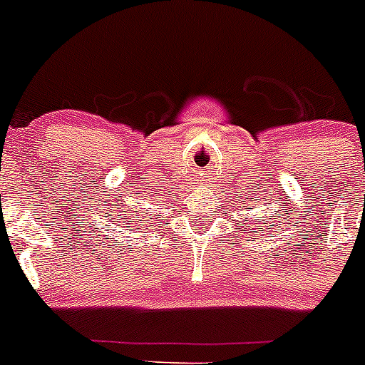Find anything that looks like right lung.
Segmentation results:
<instances>
[{"label":"right lung","mask_w":365,"mask_h":365,"mask_svg":"<svg viewBox=\"0 0 365 365\" xmlns=\"http://www.w3.org/2000/svg\"><path fill=\"white\" fill-rule=\"evenodd\" d=\"M120 214L124 215V217H122V219H124V221H125V225H130V222H131V215L128 214V212H120ZM130 230H133V228H130Z\"/></svg>","instance_id":"right-lung-1"}]
</instances>
